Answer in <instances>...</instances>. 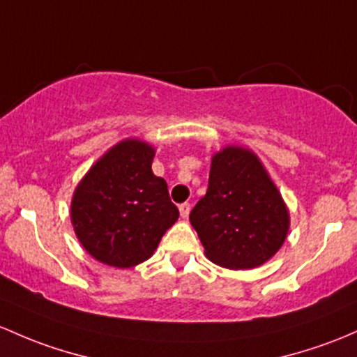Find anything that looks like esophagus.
<instances>
[{"label":"esophagus","instance_id":"34e87169","mask_svg":"<svg viewBox=\"0 0 357 357\" xmlns=\"http://www.w3.org/2000/svg\"><path fill=\"white\" fill-rule=\"evenodd\" d=\"M178 209H180V216L187 218V216H189V213H190V204H189V202H183V204L178 206Z\"/></svg>","mask_w":357,"mask_h":357}]
</instances>
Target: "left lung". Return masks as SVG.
<instances>
[{"label":"left lung","instance_id":"1","mask_svg":"<svg viewBox=\"0 0 357 357\" xmlns=\"http://www.w3.org/2000/svg\"><path fill=\"white\" fill-rule=\"evenodd\" d=\"M189 218L211 262L233 271L267 262L289 229L278 187L255 153L240 146L213 156L208 192Z\"/></svg>","mask_w":357,"mask_h":357}]
</instances>
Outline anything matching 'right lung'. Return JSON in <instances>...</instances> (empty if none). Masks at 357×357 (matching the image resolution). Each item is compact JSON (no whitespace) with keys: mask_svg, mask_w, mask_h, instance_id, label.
Wrapping results in <instances>:
<instances>
[{"mask_svg":"<svg viewBox=\"0 0 357 357\" xmlns=\"http://www.w3.org/2000/svg\"><path fill=\"white\" fill-rule=\"evenodd\" d=\"M155 148L124 139L88 170L71 201L79 243L98 262L126 267L144 262L158 247L178 209L167 182L151 170Z\"/></svg>","mask_w":357,"mask_h":357,"instance_id":"add662e5","label":"right lung"}]
</instances>
